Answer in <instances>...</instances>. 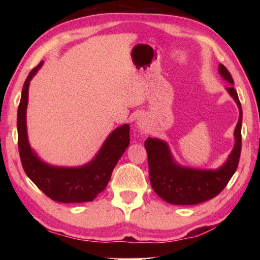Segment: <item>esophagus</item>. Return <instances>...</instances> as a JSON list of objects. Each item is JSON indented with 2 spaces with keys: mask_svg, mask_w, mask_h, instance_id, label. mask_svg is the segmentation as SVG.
<instances>
[{
  "mask_svg": "<svg viewBox=\"0 0 260 260\" xmlns=\"http://www.w3.org/2000/svg\"><path fill=\"white\" fill-rule=\"evenodd\" d=\"M136 125L142 131L143 129H146V127H147V119H146V117H144V116H140V117L137 118V120H136Z\"/></svg>",
  "mask_w": 260,
  "mask_h": 260,
  "instance_id": "34e87169",
  "label": "esophagus"
}]
</instances>
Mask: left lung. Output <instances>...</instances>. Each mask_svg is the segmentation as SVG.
<instances>
[{"label":"left lung","mask_w":260,"mask_h":260,"mask_svg":"<svg viewBox=\"0 0 260 260\" xmlns=\"http://www.w3.org/2000/svg\"><path fill=\"white\" fill-rule=\"evenodd\" d=\"M218 71L231 85L225 90L234 98L239 109V119L234 132L235 145L221 167L217 169L183 167L175 161L167 142L156 137H148L145 141L152 187L168 203L191 206L210 200L224 189L238 168L241 152L242 109L230 73L221 63Z\"/></svg>","instance_id":"8db88e82"}]
</instances>
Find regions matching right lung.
Here are the masks:
<instances>
[{"instance_id":"obj_1","label":"right lung","mask_w":260,"mask_h":260,"mask_svg":"<svg viewBox=\"0 0 260 260\" xmlns=\"http://www.w3.org/2000/svg\"><path fill=\"white\" fill-rule=\"evenodd\" d=\"M42 64L43 61L32 69L25 79L18 108L16 125L22 167L33 183L54 201L62 203L92 201L107 186L114 168L129 145V125L124 124L114 129L95 157L80 167H56L42 161L32 150L26 129L30 81Z\"/></svg>"}]
</instances>
